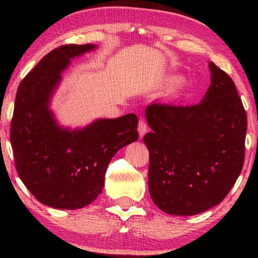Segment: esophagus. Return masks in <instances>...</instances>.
Here are the masks:
<instances>
[{
    "instance_id": "esophagus-1",
    "label": "esophagus",
    "mask_w": 258,
    "mask_h": 258,
    "mask_svg": "<svg viewBox=\"0 0 258 258\" xmlns=\"http://www.w3.org/2000/svg\"><path fill=\"white\" fill-rule=\"evenodd\" d=\"M148 131V125L146 122V120L144 119H139V122H138V133H139V137H143L144 135H146V132Z\"/></svg>"
}]
</instances>
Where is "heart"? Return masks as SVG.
<instances>
[{
  "instance_id": "b5f03b06",
  "label": "heart",
  "mask_w": 258,
  "mask_h": 258,
  "mask_svg": "<svg viewBox=\"0 0 258 258\" xmlns=\"http://www.w3.org/2000/svg\"><path fill=\"white\" fill-rule=\"evenodd\" d=\"M179 81V78H177V76H171V78L167 79V84L168 85H173L176 84V82Z\"/></svg>"
}]
</instances>
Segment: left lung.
Wrapping results in <instances>:
<instances>
[{"instance_id": "obj_1", "label": "left lung", "mask_w": 258, "mask_h": 258, "mask_svg": "<svg viewBox=\"0 0 258 258\" xmlns=\"http://www.w3.org/2000/svg\"><path fill=\"white\" fill-rule=\"evenodd\" d=\"M209 68L211 85L199 104L146 109L149 193L168 215L193 216L220 204L244 165V105L228 74L212 61Z\"/></svg>"}]
</instances>
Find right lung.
Here are the masks:
<instances>
[{
    "label": "right lung",
    "instance_id": "obj_1",
    "mask_svg": "<svg viewBox=\"0 0 258 258\" xmlns=\"http://www.w3.org/2000/svg\"><path fill=\"white\" fill-rule=\"evenodd\" d=\"M96 44H65L46 54L18 87L11 125L17 172L43 205L75 210L102 193L106 168L119 149L138 139V119L127 114L82 128L55 120L49 104L72 59Z\"/></svg>",
    "mask_w": 258,
    "mask_h": 258
}]
</instances>
